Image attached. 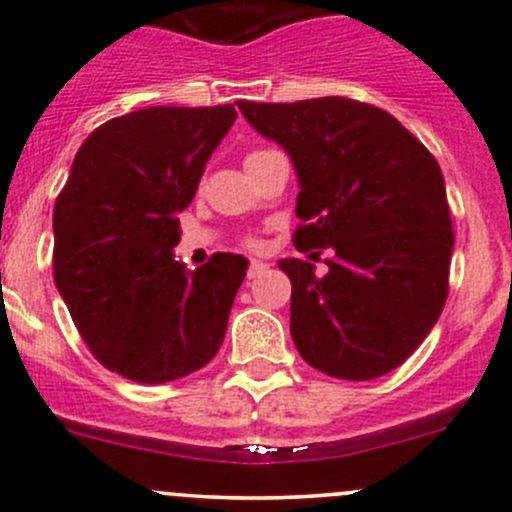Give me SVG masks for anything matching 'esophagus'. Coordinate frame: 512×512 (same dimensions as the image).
Returning a JSON list of instances; mask_svg holds the SVG:
<instances>
[{"instance_id":"34e87169","label":"esophagus","mask_w":512,"mask_h":512,"mask_svg":"<svg viewBox=\"0 0 512 512\" xmlns=\"http://www.w3.org/2000/svg\"><path fill=\"white\" fill-rule=\"evenodd\" d=\"M265 270H267L265 262L252 260V262H250V267H247V277H257V275H262V272H265Z\"/></svg>"}]
</instances>
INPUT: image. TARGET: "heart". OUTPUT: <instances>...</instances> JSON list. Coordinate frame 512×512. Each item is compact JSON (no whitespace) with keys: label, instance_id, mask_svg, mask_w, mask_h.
Returning a JSON list of instances; mask_svg holds the SVG:
<instances>
[{"label":"heart","instance_id":"1","mask_svg":"<svg viewBox=\"0 0 512 512\" xmlns=\"http://www.w3.org/2000/svg\"><path fill=\"white\" fill-rule=\"evenodd\" d=\"M262 153H267V151H255V153H250V156H247V160H252V158H257V156H262ZM245 160V163H247ZM250 245H257L255 240H250Z\"/></svg>","mask_w":512,"mask_h":512}]
</instances>
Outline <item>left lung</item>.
I'll use <instances>...</instances> for the list:
<instances>
[{"instance_id": "left-lung-1", "label": "left lung", "mask_w": 512, "mask_h": 512, "mask_svg": "<svg viewBox=\"0 0 512 512\" xmlns=\"http://www.w3.org/2000/svg\"><path fill=\"white\" fill-rule=\"evenodd\" d=\"M237 108L297 170L294 247L332 252L324 277L297 257L277 262L292 282L294 347L337 379L389 374L448 297L453 227L436 158L391 113L352 98Z\"/></svg>"}]
</instances>
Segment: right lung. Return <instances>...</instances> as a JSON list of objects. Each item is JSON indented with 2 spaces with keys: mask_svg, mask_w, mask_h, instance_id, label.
<instances>
[{
  "mask_svg": "<svg viewBox=\"0 0 512 512\" xmlns=\"http://www.w3.org/2000/svg\"><path fill=\"white\" fill-rule=\"evenodd\" d=\"M230 103L153 106L98 126L54 205V282L106 369L165 384L203 369L225 339L247 260H175L178 213L230 131Z\"/></svg>",
  "mask_w": 512,
  "mask_h": 512,
  "instance_id": "obj_1",
  "label": "right lung"
}]
</instances>
